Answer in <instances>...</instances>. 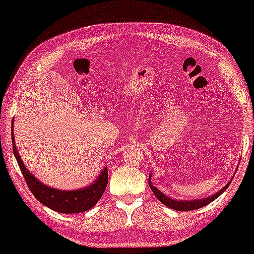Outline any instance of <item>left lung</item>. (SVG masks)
Masks as SVG:
<instances>
[{
  "label": "left lung",
  "mask_w": 254,
  "mask_h": 254,
  "mask_svg": "<svg viewBox=\"0 0 254 254\" xmlns=\"http://www.w3.org/2000/svg\"><path fill=\"white\" fill-rule=\"evenodd\" d=\"M234 176H232V178H234ZM232 178L230 179V182H229L227 185L223 187V189L218 190V192H216L215 194H211L210 196L202 197V199H194V200H177V199H172V197L165 195V194L161 192V190H159L157 187H155L154 185H152V183L150 180L151 179V172H150V175H149V187H150L152 192H154L156 197H157V199L161 201V202L164 204V206L171 208V209H173V210L186 211V210L199 209V208L204 207V206H207L208 203L213 202L215 199H217V197L220 196L221 194L228 189V186L230 185Z\"/></svg>",
  "instance_id": "8db88e82"
}]
</instances>
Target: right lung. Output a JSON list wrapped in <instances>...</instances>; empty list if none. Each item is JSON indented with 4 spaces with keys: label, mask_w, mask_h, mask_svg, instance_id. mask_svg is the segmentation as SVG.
<instances>
[{
    "label": "right lung",
    "mask_w": 254,
    "mask_h": 254,
    "mask_svg": "<svg viewBox=\"0 0 254 254\" xmlns=\"http://www.w3.org/2000/svg\"><path fill=\"white\" fill-rule=\"evenodd\" d=\"M11 138H12V149L13 155L18 163L20 171H22L25 182L34 197L52 210L58 211L61 214H77L86 211L95 206L98 202L103 193L105 192L107 186V179H109V171L107 168H104L100 171L99 176L90 185L82 187L78 190H58L54 187L47 186L37 179L29 170L26 169L22 158L17 151L15 143V136H13V119L11 123Z\"/></svg>",
    "instance_id": "obj_1"
}]
</instances>
